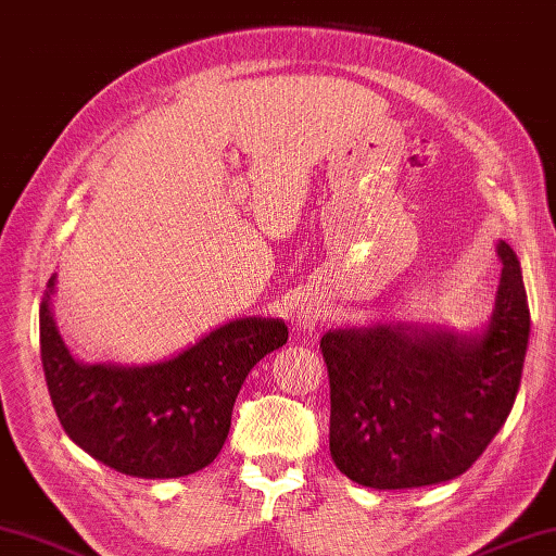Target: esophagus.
<instances>
[{
  "instance_id": "obj_1",
  "label": "esophagus",
  "mask_w": 556,
  "mask_h": 556,
  "mask_svg": "<svg viewBox=\"0 0 556 556\" xmlns=\"http://www.w3.org/2000/svg\"><path fill=\"white\" fill-rule=\"evenodd\" d=\"M316 319H319V314H316V309L309 307V304H302V307L292 312V321L298 328H314Z\"/></svg>"
}]
</instances>
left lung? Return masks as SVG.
Returning a JSON list of instances; mask_svg holds the SVG:
<instances>
[{
  "label": "left lung",
  "instance_id": "left-lung-1",
  "mask_svg": "<svg viewBox=\"0 0 556 556\" xmlns=\"http://www.w3.org/2000/svg\"><path fill=\"white\" fill-rule=\"evenodd\" d=\"M502 276L482 328L379 321L331 328L328 446L336 468L374 490H413L466 472L511 413L530 309L518 256L500 240Z\"/></svg>",
  "mask_w": 556,
  "mask_h": 556
}]
</instances>
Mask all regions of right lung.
I'll use <instances>...</instances> for the list:
<instances>
[{
    "label": "right lung",
    "mask_w": 556,
    "mask_h": 556,
    "mask_svg": "<svg viewBox=\"0 0 556 556\" xmlns=\"http://www.w3.org/2000/svg\"><path fill=\"white\" fill-rule=\"evenodd\" d=\"M54 292L56 274L40 304V359L54 413L76 446L131 478H185L211 466L247 374L288 343L282 319L242 316L151 365H88L64 343Z\"/></svg>",
    "instance_id": "add662e5"
}]
</instances>
